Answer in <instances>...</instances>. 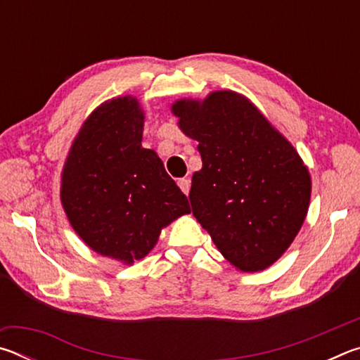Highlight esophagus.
I'll return each instance as SVG.
<instances>
[{"mask_svg":"<svg viewBox=\"0 0 360 360\" xmlns=\"http://www.w3.org/2000/svg\"><path fill=\"white\" fill-rule=\"evenodd\" d=\"M178 186L182 192H184L186 195H188V192H191V179H186L182 178L178 181Z\"/></svg>","mask_w":360,"mask_h":360,"instance_id":"1","label":"esophagus"}]
</instances>
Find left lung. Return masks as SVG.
I'll return each mask as SVG.
<instances>
[{"label":"left lung","instance_id":"1","mask_svg":"<svg viewBox=\"0 0 360 360\" xmlns=\"http://www.w3.org/2000/svg\"><path fill=\"white\" fill-rule=\"evenodd\" d=\"M179 129L197 139L203 167L188 200L219 251L241 271L281 257L307 217L311 178L294 146L246 96L217 90L172 106Z\"/></svg>","mask_w":360,"mask_h":360}]
</instances>
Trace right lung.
Listing matches in <instances>:
<instances>
[{
  "mask_svg": "<svg viewBox=\"0 0 360 360\" xmlns=\"http://www.w3.org/2000/svg\"><path fill=\"white\" fill-rule=\"evenodd\" d=\"M143 127L144 112L133 96L103 103L72 141L60 188L85 245L129 265L152 251L163 227L191 212L163 162L141 146Z\"/></svg>",
  "mask_w": 360,
  "mask_h": 360,
  "instance_id": "obj_1",
  "label": "right lung"
}]
</instances>
